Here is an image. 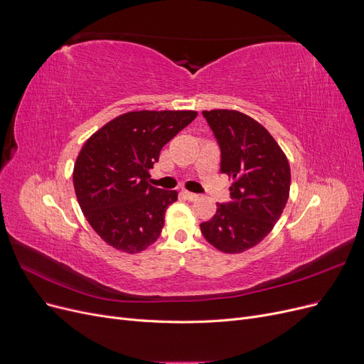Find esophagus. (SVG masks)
I'll return each mask as SVG.
<instances>
[{
  "instance_id": "obj_1",
  "label": "esophagus",
  "mask_w": 364,
  "mask_h": 364,
  "mask_svg": "<svg viewBox=\"0 0 364 364\" xmlns=\"http://www.w3.org/2000/svg\"><path fill=\"white\" fill-rule=\"evenodd\" d=\"M182 194L185 196V199L190 200V202H194V200L199 199V194H194V193H190V191H183Z\"/></svg>"
}]
</instances>
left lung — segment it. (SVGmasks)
<instances>
[{
    "label": "left lung",
    "mask_w": 364,
    "mask_h": 364,
    "mask_svg": "<svg viewBox=\"0 0 364 364\" xmlns=\"http://www.w3.org/2000/svg\"><path fill=\"white\" fill-rule=\"evenodd\" d=\"M222 150L220 170L232 179L229 203H217L214 217L200 225L209 245L241 253L267 237L290 194V164L269 130L234 109L203 111Z\"/></svg>",
    "instance_id": "1"
}]
</instances>
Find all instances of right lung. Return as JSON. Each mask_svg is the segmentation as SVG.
I'll return each mask as SVG.
<instances>
[{"label":"right lung","mask_w":364,"mask_h":364,"mask_svg":"<svg viewBox=\"0 0 364 364\" xmlns=\"http://www.w3.org/2000/svg\"><path fill=\"white\" fill-rule=\"evenodd\" d=\"M196 117V111H132L85 142L74 164V190L83 215L109 246L138 253L159 238L178 191L149 185V170Z\"/></svg>","instance_id":"obj_1"}]
</instances>
